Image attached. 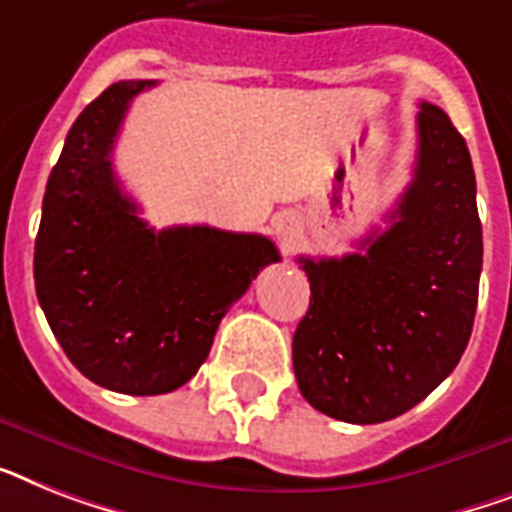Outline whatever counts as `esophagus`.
Wrapping results in <instances>:
<instances>
[{"mask_svg":"<svg viewBox=\"0 0 512 512\" xmlns=\"http://www.w3.org/2000/svg\"><path fill=\"white\" fill-rule=\"evenodd\" d=\"M273 226H276V231L278 234H292L294 231V215H289V213H284V215H278L276 218V223H273Z\"/></svg>","mask_w":512,"mask_h":512,"instance_id":"34e87169","label":"esophagus"}]
</instances>
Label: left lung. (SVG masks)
I'll return each mask as SVG.
<instances>
[{
	"label": "left lung",
	"mask_w": 512,
	"mask_h": 512,
	"mask_svg": "<svg viewBox=\"0 0 512 512\" xmlns=\"http://www.w3.org/2000/svg\"><path fill=\"white\" fill-rule=\"evenodd\" d=\"M413 181L389 226L344 257H299L310 307L292 342L299 392L347 423H384L460 363L479 302L476 176L447 112L421 102Z\"/></svg>",
	"instance_id": "obj_1"
}]
</instances>
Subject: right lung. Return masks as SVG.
Returning a JSON list of instances; mask_svg holds the SVG:
<instances>
[{"instance_id":"add662e5","label":"right lung","mask_w":512,"mask_h":512,"mask_svg":"<svg viewBox=\"0 0 512 512\" xmlns=\"http://www.w3.org/2000/svg\"><path fill=\"white\" fill-rule=\"evenodd\" d=\"M155 81L112 83L68 131L49 173L33 252L36 297L83 376L120 394L184 386L223 315L278 263L260 234L210 226L155 231L112 170L128 105Z\"/></svg>"}]
</instances>
